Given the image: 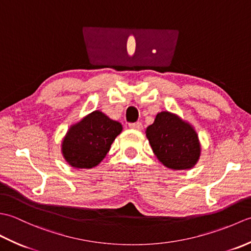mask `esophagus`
<instances>
[{
	"label": "esophagus",
	"instance_id": "1",
	"mask_svg": "<svg viewBox=\"0 0 251 251\" xmlns=\"http://www.w3.org/2000/svg\"><path fill=\"white\" fill-rule=\"evenodd\" d=\"M129 127L131 129H135V130H141L142 129V124L140 122H137V123H131L129 124Z\"/></svg>",
	"mask_w": 251,
	"mask_h": 251
}]
</instances>
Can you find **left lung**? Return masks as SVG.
<instances>
[{
  "mask_svg": "<svg viewBox=\"0 0 251 251\" xmlns=\"http://www.w3.org/2000/svg\"><path fill=\"white\" fill-rule=\"evenodd\" d=\"M152 150L165 166L175 169L193 167L200 157V142L195 130L177 115L161 112L147 128Z\"/></svg>",
  "mask_w": 251,
  "mask_h": 251,
  "instance_id": "left-lung-1",
  "label": "left lung"
}]
</instances>
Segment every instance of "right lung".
I'll return each instance as SVG.
<instances>
[{
	"mask_svg": "<svg viewBox=\"0 0 251 251\" xmlns=\"http://www.w3.org/2000/svg\"><path fill=\"white\" fill-rule=\"evenodd\" d=\"M122 131L119 122L95 111L73 125L62 142L66 161L75 168H93L102 161Z\"/></svg>",
	"mask_w": 251,
	"mask_h": 251,
	"instance_id": "1",
	"label": "right lung"
}]
</instances>
